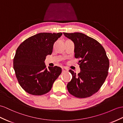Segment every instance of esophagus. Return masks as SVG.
Wrapping results in <instances>:
<instances>
[{
  "label": "esophagus",
  "mask_w": 123,
  "mask_h": 123,
  "mask_svg": "<svg viewBox=\"0 0 123 123\" xmlns=\"http://www.w3.org/2000/svg\"><path fill=\"white\" fill-rule=\"evenodd\" d=\"M62 71L63 72H65V71H68V69L67 68H66L65 67H63L62 68Z\"/></svg>",
  "instance_id": "1"
}]
</instances>
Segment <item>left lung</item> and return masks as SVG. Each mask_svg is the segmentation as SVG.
Returning <instances> with one entry per match:
<instances>
[{"label": "left lung", "mask_w": 123, "mask_h": 123, "mask_svg": "<svg viewBox=\"0 0 123 123\" xmlns=\"http://www.w3.org/2000/svg\"><path fill=\"white\" fill-rule=\"evenodd\" d=\"M74 44V57L80 58V72L69 70L73 77L67 87L74 97L86 98L97 92L108 74L109 60L102 45L95 39L79 32L63 33Z\"/></svg>", "instance_id": "1"}]
</instances>
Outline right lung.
I'll return each instance as SVG.
<instances>
[{
    "instance_id": "add662e5",
    "label": "right lung",
    "mask_w": 123,
    "mask_h": 123,
    "mask_svg": "<svg viewBox=\"0 0 123 123\" xmlns=\"http://www.w3.org/2000/svg\"><path fill=\"white\" fill-rule=\"evenodd\" d=\"M62 33H40L21 44L13 58V68L20 86L28 93L41 95L52 89L62 73L57 66L46 68V56L51 55L53 45Z\"/></svg>"
}]
</instances>
